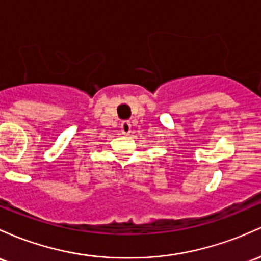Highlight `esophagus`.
<instances>
[{
  "instance_id": "obj_1",
  "label": "esophagus",
  "mask_w": 261,
  "mask_h": 261,
  "mask_svg": "<svg viewBox=\"0 0 261 261\" xmlns=\"http://www.w3.org/2000/svg\"><path fill=\"white\" fill-rule=\"evenodd\" d=\"M121 133L124 135H128L131 133V122L130 121H122L121 122Z\"/></svg>"
}]
</instances>
